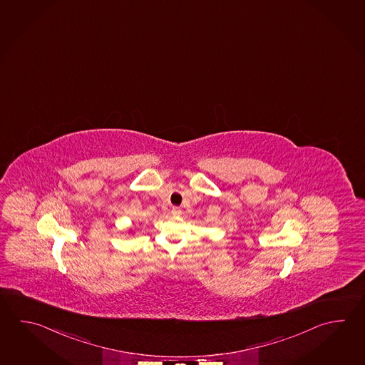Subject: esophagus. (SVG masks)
I'll return each instance as SVG.
<instances>
[{"instance_id":"obj_1","label":"esophagus","mask_w":365,"mask_h":365,"mask_svg":"<svg viewBox=\"0 0 365 365\" xmlns=\"http://www.w3.org/2000/svg\"><path fill=\"white\" fill-rule=\"evenodd\" d=\"M171 213H173L174 216H180L182 210H180V208H178V207H173V209H171Z\"/></svg>"}]
</instances>
